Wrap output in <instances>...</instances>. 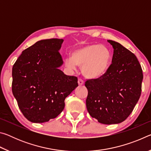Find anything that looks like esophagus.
<instances>
[{
    "label": "esophagus",
    "mask_w": 151,
    "mask_h": 151,
    "mask_svg": "<svg viewBox=\"0 0 151 151\" xmlns=\"http://www.w3.org/2000/svg\"><path fill=\"white\" fill-rule=\"evenodd\" d=\"M78 84L79 85H84V81L81 78H78Z\"/></svg>",
    "instance_id": "1"
}]
</instances>
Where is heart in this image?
Segmentation results:
<instances>
[{
	"mask_svg": "<svg viewBox=\"0 0 151 151\" xmlns=\"http://www.w3.org/2000/svg\"><path fill=\"white\" fill-rule=\"evenodd\" d=\"M111 60V54L105 46L92 44L77 48L66 57L65 65L75 70L76 65L82 66V73L88 78H98L105 74Z\"/></svg>",
	"mask_w": 151,
	"mask_h": 151,
	"instance_id": "1",
	"label": "heart"
}]
</instances>
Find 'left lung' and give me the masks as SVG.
Here are the masks:
<instances>
[{
	"label": "left lung",
	"instance_id": "1",
	"mask_svg": "<svg viewBox=\"0 0 151 151\" xmlns=\"http://www.w3.org/2000/svg\"><path fill=\"white\" fill-rule=\"evenodd\" d=\"M114 51L112 64L101 77L87 80V111L104 124H119L133 111L141 94L142 70L133 53L120 43L107 40Z\"/></svg>",
	"mask_w": 151,
	"mask_h": 151
}]
</instances>
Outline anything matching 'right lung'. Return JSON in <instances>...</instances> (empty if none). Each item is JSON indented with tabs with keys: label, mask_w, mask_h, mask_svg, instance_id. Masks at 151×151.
<instances>
[{
	"label": "right lung",
	"mask_w": 151,
	"mask_h": 151,
	"mask_svg": "<svg viewBox=\"0 0 151 151\" xmlns=\"http://www.w3.org/2000/svg\"><path fill=\"white\" fill-rule=\"evenodd\" d=\"M63 39L39 40L22 52L12 67V91L22 113L36 123L55 119L78 78L64 74L59 50Z\"/></svg>",
	"instance_id": "right-lung-1"
}]
</instances>
